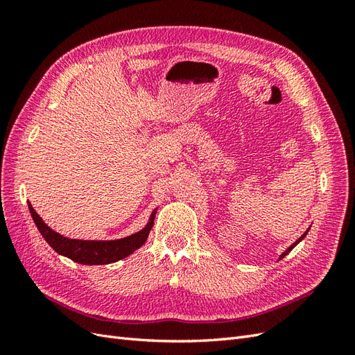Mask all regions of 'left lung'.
Masks as SVG:
<instances>
[{"label":"left lung","mask_w":355,"mask_h":355,"mask_svg":"<svg viewBox=\"0 0 355 355\" xmlns=\"http://www.w3.org/2000/svg\"><path fill=\"white\" fill-rule=\"evenodd\" d=\"M308 231H309V228H308V230H306V232H305V234H304V235H300V237H299V239H297V240H296V241H295V243H293V244H292V245H290V247H288V249H287V250H286V252H283V253H282V254H280V259H283V257H284V256H287V254H288V253H290V252H292V250H293V247H295V245H296V244H297V243H299V241H302V240H304V239H305V235H306V234H308Z\"/></svg>","instance_id":"obj_1"}]
</instances>
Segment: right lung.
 I'll list each match as a JSON object with an SVG mask.
<instances>
[{"mask_svg": "<svg viewBox=\"0 0 355 355\" xmlns=\"http://www.w3.org/2000/svg\"><path fill=\"white\" fill-rule=\"evenodd\" d=\"M31 216L34 219L38 231L49 243L53 250L62 256L69 257L71 261L83 265H106L120 259H124L128 254H132L139 247H142L148 239V234L151 231L157 209L153 211L146 227L136 234L128 235L125 239L111 240V241H96V240H73L63 237V235L53 231L44 223L34 207L29 204Z\"/></svg>", "mask_w": 355, "mask_h": 355, "instance_id": "1", "label": "right lung"}]
</instances>
